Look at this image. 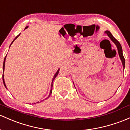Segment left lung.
<instances>
[{
  "mask_svg": "<svg viewBox=\"0 0 130 130\" xmlns=\"http://www.w3.org/2000/svg\"><path fill=\"white\" fill-rule=\"evenodd\" d=\"M105 33H106L107 35H108V36L110 38V39L112 40L114 43H115V45H116L117 47V49H118V54H119L120 58L121 60H122V64H123V67L125 68V58H124L123 57V52H122V46H121L120 44V42H118L117 40L115 39L113 36H112V35L111 34V32H110V31H106L105 32Z\"/></svg>",
  "mask_w": 130,
  "mask_h": 130,
  "instance_id": "obj_1",
  "label": "left lung"
}]
</instances>
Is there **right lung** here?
<instances>
[{
    "label": "right lung",
    "mask_w": 130,
    "mask_h": 130,
    "mask_svg": "<svg viewBox=\"0 0 130 130\" xmlns=\"http://www.w3.org/2000/svg\"><path fill=\"white\" fill-rule=\"evenodd\" d=\"M28 28V26H26L25 28V29H26V28ZM20 34H19V35H18V36H17L16 37V38H15V39H14V40L13 41H12V44L13 43V41H15V39H17V38H18V36H20ZM12 44H11V45H12ZM6 57H7V55L6 56H5V58H4V64H3V70L4 71V68H5V59H6ZM58 72H59V69L58 70H57V73H56L55 74V75H54V78H53V79H52V83H53V81H54V79H55V78H56V76H57L58 75ZM2 79H3V83H4V86H5V87H6V85H5V81H4V74H3L2 75ZM52 85H51V92H50V94H49V96H48V98H49V97L50 96V95H51V94H52V86H53V84H52Z\"/></svg>",
    "instance_id": "obj_1"
}]
</instances>
